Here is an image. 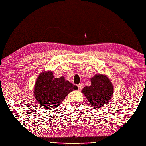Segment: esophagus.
Listing matches in <instances>:
<instances>
[{
    "label": "esophagus",
    "instance_id": "obj_1",
    "mask_svg": "<svg viewBox=\"0 0 146 146\" xmlns=\"http://www.w3.org/2000/svg\"><path fill=\"white\" fill-rule=\"evenodd\" d=\"M78 89L80 90H82L83 88H84V84L81 83V84H80L78 85Z\"/></svg>",
    "mask_w": 146,
    "mask_h": 146
}]
</instances>
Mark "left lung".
Returning a JSON list of instances; mask_svg holds the SVG:
<instances>
[{
    "mask_svg": "<svg viewBox=\"0 0 146 146\" xmlns=\"http://www.w3.org/2000/svg\"><path fill=\"white\" fill-rule=\"evenodd\" d=\"M91 85L85 87L82 92L94 109H99L108 104L112 99L114 88L111 80L102 74L95 75L91 78Z\"/></svg>",
    "mask_w": 146,
    "mask_h": 146,
    "instance_id": "left-lung-1",
    "label": "left lung"
}]
</instances>
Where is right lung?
<instances>
[{
	"mask_svg": "<svg viewBox=\"0 0 146 146\" xmlns=\"http://www.w3.org/2000/svg\"><path fill=\"white\" fill-rule=\"evenodd\" d=\"M76 89L78 87L65 80L64 76L54 78L52 71H43L38 75L33 94L41 107L50 110L58 107L68 94Z\"/></svg>",
	"mask_w": 146,
	"mask_h": 146,
	"instance_id": "obj_1",
	"label": "right lung"
}]
</instances>
